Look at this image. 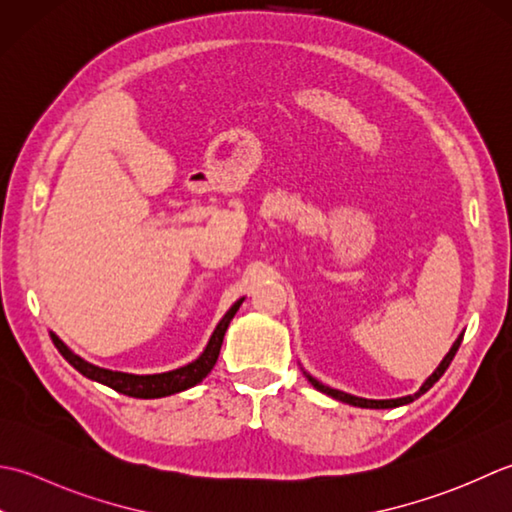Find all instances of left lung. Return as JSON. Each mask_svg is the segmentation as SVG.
<instances>
[{
  "label": "left lung",
  "instance_id": "left-lung-1",
  "mask_svg": "<svg viewBox=\"0 0 512 512\" xmlns=\"http://www.w3.org/2000/svg\"><path fill=\"white\" fill-rule=\"evenodd\" d=\"M462 338H464V333H460V336L455 338L453 347L448 349V353H446V356L442 358V362L437 364L435 371L429 375V378H426V380L422 382V387L417 389L415 393H411V395H402V398H391V400H367V398H358V395H351V393H344V391H338V389H331V387H327V384H322L320 380H316L314 375H309L305 369H302V373H305V378L311 382V387L318 389L320 393L331 395L333 400H340V402H344V404H351V406H360V409H395V406H404V404H409V402L417 400V398H420V395H424L426 391H429L437 380L442 378L444 371L448 369V364H451V360L455 358L457 349H460Z\"/></svg>",
  "mask_w": 512,
  "mask_h": 512
}]
</instances>
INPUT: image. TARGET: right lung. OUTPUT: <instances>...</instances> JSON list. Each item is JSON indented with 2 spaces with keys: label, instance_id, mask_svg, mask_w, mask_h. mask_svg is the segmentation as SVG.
Here are the masks:
<instances>
[{
  "label": "right lung",
  "instance_id": "obj_1",
  "mask_svg": "<svg viewBox=\"0 0 512 512\" xmlns=\"http://www.w3.org/2000/svg\"><path fill=\"white\" fill-rule=\"evenodd\" d=\"M245 298H238L232 307L227 309V314L218 322L216 329L212 331L210 340H207L205 349L196 360L183 364L179 369L163 371V373H148V375H137V373H123V371H112L103 369L92 364L88 360L79 358L75 351H72L68 344L61 340L57 333L50 331V338L55 342L61 356H64L72 367H75L81 375H86L88 380H95L99 384H106V387L119 391L123 395H130V398H141V400H154V398H165V395H174L196 387L198 382H203L207 373L214 369L218 360V353H221V344L225 338V331L229 322L236 316L238 307L243 305Z\"/></svg>",
  "mask_w": 512,
  "mask_h": 512
}]
</instances>
